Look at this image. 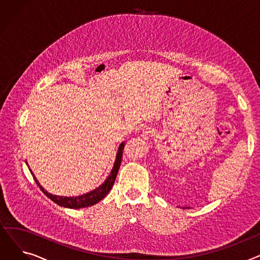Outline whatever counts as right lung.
Masks as SVG:
<instances>
[{
    "label": "right lung",
    "mask_w": 260,
    "mask_h": 260,
    "mask_svg": "<svg viewBox=\"0 0 260 260\" xmlns=\"http://www.w3.org/2000/svg\"><path fill=\"white\" fill-rule=\"evenodd\" d=\"M123 148H124V142H122L119 145L118 152H117V156H116V160L114 163V168L111 172V174L108 175L107 179L104 181V183H102L99 187L94 188L93 190L89 193H86L84 195H80V196H76V197H63V196H57V195H52L50 193H48L46 189H44V187L40 184V182L38 181V179L36 178L35 174L32 173V171H30L34 179L36 181V183L38 184V186L40 187V189L50 199L52 200L54 203H57L58 206H61L63 208H68V209H82V208H87L90 206H93V204L98 203L100 200H102L107 194L109 190L112 189L116 177L121 165V160H122V154H123ZM28 166V163H27Z\"/></svg>",
    "instance_id": "add662e5"
}]
</instances>
